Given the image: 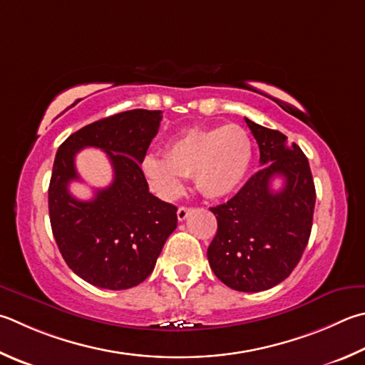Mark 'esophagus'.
<instances>
[{
	"instance_id": "34e87169",
	"label": "esophagus",
	"mask_w": 365,
	"mask_h": 365,
	"mask_svg": "<svg viewBox=\"0 0 365 365\" xmlns=\"http://www.w3.org/2000/svg\"><path fill=\"white\" fill-rule=\"evenodd\" d=\"M191 212H193V209H191V207H185V205H180V207H178V210H177V218L180 222L187 220Z\"/></svg>"
}]
</instances>
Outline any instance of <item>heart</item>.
Wrapping results in <instances>:
<instances>
[{
  "instance_id": "b5f03b06",
  "label": "heart",
  "mask_w": 365,
  "mask_h": 365,
  "mask_svg": "<svg viewBox=\"0 0 365 365\" xmlns=\"http://www.w3.org/2000/svg\"><path fill=\"white\" fill-rule=\"evenodd\" d=\"M252 161V140L237 124L190 128L165 143L164 160L148 155L142 170L164 197L183 190V177H195L196 187L209 197H223L240 187Z\"/></svg>"
}]
</instances>
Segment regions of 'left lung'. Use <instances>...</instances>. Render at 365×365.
Returning <instances> with one entry per match:
<instances>
[{
	"instance_id": "8db88e82",
	"label": "left lung",
	"mask_w": 365,
	"mask_h": 365,
	"mask_svg": "<svg viewBox=\"0 0 365 365\" xmlns=\"http://www.w3.org/2000/svg\"><path fill=\"white\" fill-rule=\"evenodd\" d=\"M260 148L262 169L228 202L210 207L217 233L207 249L212 271L240 292H262L292 273L307 247L316 190L308 158L297 143L246 118ZM284 180L274 192L270 182Z\"/></svg>"
}]
</instances>
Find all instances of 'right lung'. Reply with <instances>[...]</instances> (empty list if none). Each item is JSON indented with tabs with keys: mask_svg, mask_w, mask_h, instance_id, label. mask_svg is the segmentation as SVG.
<instances>
[{
	"mask_svg": "<svg viewBox=\"0 0 365 365\" xmlns=\"http://www.w3.org/2000/svg\"><path fill=\"white\" fill-rule=\"evenodd\" d=\"M161 119L160 110L123 111L84 125L57 150L49 183L52 235L73 273L92 286H138L177 228V207L150 193L140 169ZM86 146L108 153L115 177L91 202H79L68 185L78 180L74 156Z\"/></svg>",
	"mask_w": 365,
	"mask_h": 365,
	"instance_id": "1",
	"label": "right lung"
}]
</instances>
